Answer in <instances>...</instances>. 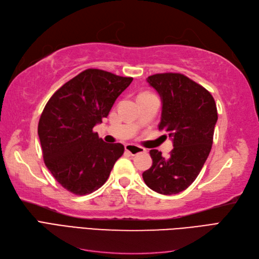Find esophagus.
<instances>
[{
	"mask_svg": "<svg viewBox=\"0 0 259 259\" xmlns=\"http://www.w3.org/2000/svg\"><path fill=\"white\" fill-rule=\"evenodd\" d=\"M125 150H126L128 153H131L132 155H136L138 153H143V152H146V149L140 147V146H137V145H125Z\"/></svg>",
	"mask_w": 259,
	"mask_h": 259,
	"instance_id": "1",
	"label": "esophagus"
}]
</instances>
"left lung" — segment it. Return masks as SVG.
<instances>
[{"label":"left lung","mask_w":259,"mask_h":259,"mask_svg":"<svg viewBox=\"0 0 259 259\" xmlns=\"http://www.w3.org/2000/svg\"><path fill=\"white\" fill-rule=\"evenodd\" d=\"M147 82L161 96L159 130L171 137L174 148L168 158L150 150L152 165L143 178L155 192L176 194L194 182L209 154L218 119L216 104L207 90L182 73H156Z\"/></svg>","instance_id":"obj_1"}]
</instances>
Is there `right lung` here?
I'll return each instance as SVG.
<instances>
[{"label": "right lung", "instance_id": "1", "mask_svg": "<svg viewBox=\"0 0 259 259\" xmlns=\"http://www.w3.org/2000/svg\"><path fill=\"white\" fill-rule=\"evenodd\" d=\"M132 81L105 70L86 69L45 105L37 126L43 159L66 190L85 195L107 182L124 146L105 143L93 128L108 116Z\"/></svg>", "mask_w": 259, "mask_h": 259}]
</instances>
